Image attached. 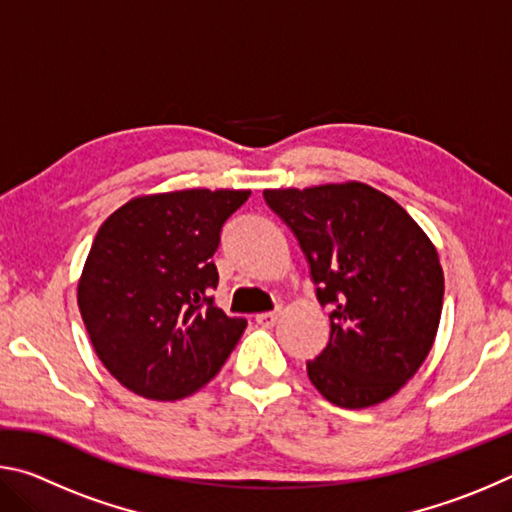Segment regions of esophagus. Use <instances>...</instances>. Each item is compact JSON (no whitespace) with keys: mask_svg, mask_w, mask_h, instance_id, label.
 <instances>
[{"mask_svg":"<svg viewBox=\"0 0 512 512\" xmlns=\"http://www.w3.org/2000/svg\"><path fill=\"white\" fill-rule=\"evenodd\" d=\"M277 318H280V311H264V314L255 316L257 325H262V327H273L277 323Z\"/></svg>","mask_w":512,"mask_h":512,"instance_id":"obj_1","label":"esophagus"}]
</instances>
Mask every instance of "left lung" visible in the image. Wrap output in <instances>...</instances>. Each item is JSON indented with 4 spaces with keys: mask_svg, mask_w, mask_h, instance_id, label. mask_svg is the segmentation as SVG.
I'll list each match as a JSON object with an SVG mask.
<instances>
[{
    "mask_svg": "<svg viewBox=\"0 0 512 512\" xmlns=\"http://www.w3.org/2000/svg\"><path fill=\"white\" fill-rule=\"evenodd\" d=\"M305 253L320 305H332L327 348L307 361L316 391L341 409L386 402L436 341L445 275L438 250L379 189L329 183L264 189Z\"/></svg>",
    "mask_w": 512,
    "mask_h": 512,
    "instance_id": "8db88e82",
    "label": "left lung"
}]
</instances>
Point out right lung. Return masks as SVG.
Masks as SVG:
<instances>
[{"mask_svg":"<svg viewBox=\"0 0 512 512\" xmlns=\"http://www.w3.org/2000/svg\"><path fill=\"white\" fill-rule=\"evenodd\" d=\"M248 196V189L146 194L103 221L76 300L94 352L128 391L183 400L235 350L246 318L214 305L212 255L223 223Z\"/></svg>","mask_w":512,"mask_h":512,"instance_id":"obj_1","label":"right lung"}]
</instances>
